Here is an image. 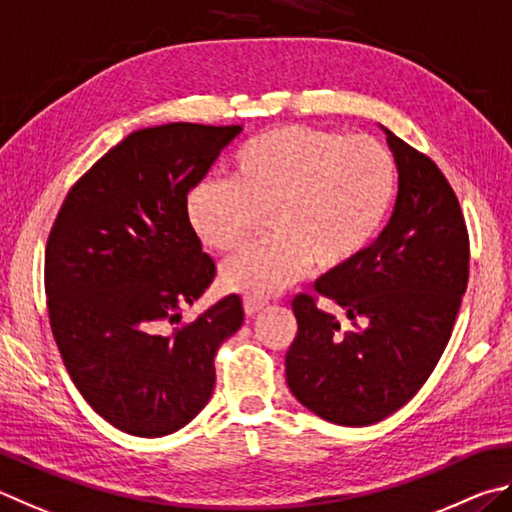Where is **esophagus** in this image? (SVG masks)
I'll use <instances>...</instances> for the list:
<instances>
[{
  "label": "esophagus",
  "instance_id": "1",
  "mask_svg": "<svg viewBox=\"0 0 512 512\" xmlns=\"http://www.w3.org/2000/svg\"><path fill=\"white\" fill-rule=\"evenodd\" d=\"M242 306H245V312L251 317V315H256V312H261V310L267 306V301L245 297V301H242Z\"/></svg>",
  "mask_w": 512,
  "mask_h": 512
}]
</instances>
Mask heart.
I'll use <instances>...</instances> for the list:
<instances>
[{
	"mask_svg": "<svg viewBox=\"0 0 512 512\" xmlns=\"http://www.w3.org/2000/svg\"><path fill=\"white\" fill-rule=\"evenodd\" d=\"M398 197V166L373 137L283 125L240 146L229 182L206 179L186 197L188 224L218 254H233L270 215L272 238L222 267L224 290L267 299L315 265L337 274L369 254Z\"/></svg>",
	"mask_w": 512,
	"mask_h": 512,
	"instance_id": "heart-1",
	"label": "heart"
}]
</instances>
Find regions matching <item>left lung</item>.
Wrapping results in <instances>:
<instances>
[{
    "label": "left lung",
    "instance_id": "obj_1",
    "mask_svg": "<svg viewBox=\"0 0 512 512\" xmlns=\"http://www.w3.org/2000/svg\"><path fill=\"white\" fill-rule=\"evenodd\" d=\"M384 132L398 166L391 220L353 267L294 297L299 330L285 355L294 398L346 427L380 423L416 396L468 288L470 240L450 182L427 155Z\"/></svg>",
    "mask_w": 512,
    "mask_h": 512
}]
</instances>
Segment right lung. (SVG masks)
Wrapping results in <instances>:
<instances>
[{
  "mask_svg": "<svg viewBox=\"0 0 512 512\" xmlns=\"http://www.w3.org/2000/svg\"><path fill=\"white\" fill-rule=\"evenodd\" d=\"M240 125L143 128L71 186L44 251L51 333L98 416L157 438L191 423L215 387V353L242 326L236 294L191 324L215 263L188 224L186 195Z\"/></svg>",
  "mask_w": 512,
  "mask_h": 512,
  "instance_id": "obj_1",
  "label": "right lung"
}]
</instances>
